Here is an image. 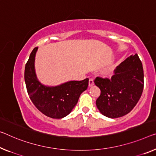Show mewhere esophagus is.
Masks as SVG:
<instances>
[{"label": "esophagus", "mask_w": 156, "mask_h": 156, "mask_svg": "<svg viewBox=\"0 0 156 156\" xmlns=\"http://www.w3.org/2000/svg\"><path fill=\"white\" fill-rule=\"evenodd\" d=\"M93 84H94V81H93V79H89V81H88V86H92Z\"/></svg>", "instance_id": "1"}]
</instances>
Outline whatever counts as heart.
I'll use <instances>...</instances> for the list:
<instances>
[{"label":"heart","instance_id":"b5f03b06","mask_svg":"<svg viewBox=\"0 0 156 156\" xmlns=\"http://www.w3.org/2000/svg\"><path fill=\"white\" fill-rule=\"evenodd\" d=\"M105 74H106V75H109V72H106V73H105Z\"/></svg>","mask_w":156,"mask_h":156}]
</instances>
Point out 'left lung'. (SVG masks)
Instances as JSON below:
<instances>
[{"label":"left lung","instance_id":"left-lung-1","mask_svg":"<svg viewBox=\"0 0 156 156\" xmlns=\"http://www.w3.org/2000/svg\"><path fill=\"white\" fill-rule=\"evenodd\" d=\"M95 84L100 89L96 106L102 115L121 117L135 107L142 94L144 70L138 55L130 56L116 67L112 78L98 77Z\"/></svg>","mask_w":156,"mask_h":156}]
</instances>
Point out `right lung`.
Returning <instances> with one entry per match:
<instances>
[{"instance_id":"right-lung-1","label":"right lung","mask_w":156,"mask_h":156,"mask_svg":"<svg viewBox=\"0 0 156 156\" xmlns=\"http://www.w3.org/2000/svg\"><path fill=\"white\" fill-rule=\"evenodd\" d=\"M37 49H33L25 66L26 89L31 101L43 114L52 119H62L70 113L80 95L87 89L88 79L70 81L56 86L43 85L38 81L35 70Z\"/></svg>"}]
</instances>
